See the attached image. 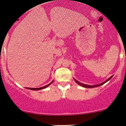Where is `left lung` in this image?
<instances>
[{
	"label": "left lung",
	"instance_id": "8db88e82",
	"mask_svg": "<svg viewBox=\"0 0 126 126\" xmlns=\"http://www.w3.org/2000/svg\"><path fill=\"white\" fill-rule=\"evenodd\" d=\"M113 77L112 76H111L110 78H109V79H107V80H106L105 81H104V82H103L102 83H100V84H97V85H94V86H91V85H87V84H83V83H80L79 81H78V80H76V79H74V80L76 81V83H77V84H78L79 85H80V86H82V87H86V88H94V87H99V86H100L101 85H103L104 84V83H106L107 81H109V80H110V79L112 78V77Z\"/></svg>",
	"mask_w": 126,
	"mask_h": 126
}]
</instances>
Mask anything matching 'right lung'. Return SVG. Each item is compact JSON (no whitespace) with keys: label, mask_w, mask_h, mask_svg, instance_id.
Returning a JSON list of instances; mask_svg holds the SVG:
<instances>
[{"label":"right lung","mask_w":126,"mask_h":126,"mask_svg":"<svg viewBox=\"0 0 126 126\" xmlns=\"http://www.w3.org/2000/svg\"><path fill=\"white\" fill-rule=\"evenodd\" d=\"M54 81V80H53ZM53 81H51V82L49 83V84H47V85H46V86H44V87H40V88H27V89H30V90H42V89H43V88H46V87H47L48 86H49V85H50L51 83H52V82H53Z\"/></svg>","instance_id":"1"}]
</instances>
